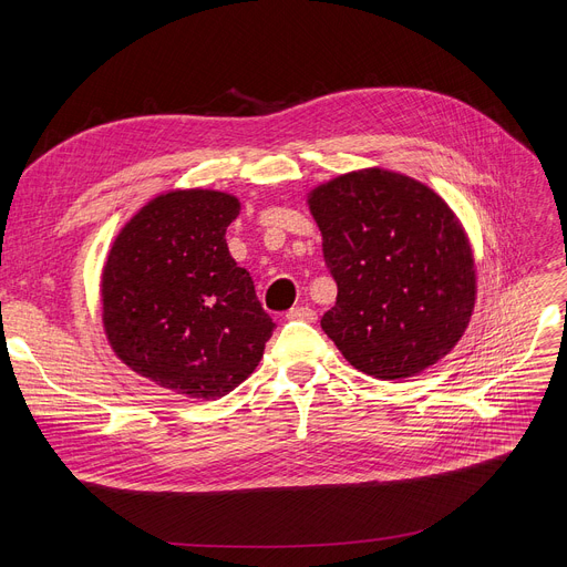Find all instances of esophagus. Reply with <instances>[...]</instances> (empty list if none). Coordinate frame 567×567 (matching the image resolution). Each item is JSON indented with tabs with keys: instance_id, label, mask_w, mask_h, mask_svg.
Instances as JSON below:
<instances>
[{
	"instance_id": "34e87169",
	"label": "esophagus",
	"mask_w": 567,
	"mask_h": 567,
	"mask_svg": "<svg viewBox=\"0 0 567 567\" xmlns=\"http://www.w3.org/2000/svg\"><path fill=\"white\" fill-rule=\"evenodd\" d=\"M287 319H299V321H308L315 323L317 321V312L310 306H299V308H291L287 312Z\"/></svg>"
}]
</instances>
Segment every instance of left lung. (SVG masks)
<instances>
[{
  "label": "left lung",
  "instance_id": "obj_1",
  "mask_svg": "<svg viewBox=\"0 0 567 567\" xmlns=\"http://www.w3.org/2000/svg\"><path fill=\"white\" fill-rule=\"evenodd\" d=\"M308 204L338 285L321 329L344 359L385 381L443 359L475 303L473 252L451 206L415 178L379 167L333 178Z\"/></svg>",
  "mask_w": 567,
  "mask_h": 567
}]
</instances>
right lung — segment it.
Segmentation results:
<instances>
[{"instance_id": "add662e5", "label": "right lung", "mask_w": 567, "mask_h": 567, "mask_svg": "<svg viewBox=\"0 0 567 567\" xmlns=\"http://www.w3.org/2000/svg\"><path fill=\"white\" fill-rule=\"evenodd\" d=\"M238 208L218 190L161 195L118 231L103 268L114 353L176 395H227L259 365L276 329L225 241Z\"/></svg>"}]
</instances>
